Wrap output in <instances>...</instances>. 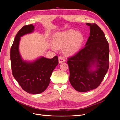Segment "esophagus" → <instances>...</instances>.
I'll return each instance as SVG.
<instances>
[{
	"mask_svg": "<svg viewBox=\"0 0 120 120\" xmlns=\"http://www.w3.org/2000/svg\"><path fill=\"white\" fill-rule=\"evenodd\" d=\"M65 61H66V60H65L63 56H59V63L60 64L65 62Z\"/></svg>",
	"mask_w": 120,
	"mask_h": 120,
	"instance_id": "1",
	"label": "esophagus"
}]
</instances>
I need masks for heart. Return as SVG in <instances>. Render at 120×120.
I'll use <instances>...</instances> for the list:
<instances>
[{
    "label": "heart",
    "mask_w": 120,
    "mask_h": 120,
    "mask_svg": "<svg viewBox=\"0 0 120 120\" xmlns=\"http://www.w3.org/2000/svg\"><path fill=\"white\" fill-rule=\"evenodd\" d=\"M84 41V37L79 32L74 30H68L56 34L52 38V42L54 46L52 49L56 51L57 49L64 48L65 53L72 55L78 52L80 49Z\"/></svg>",
    "instance_id": "heart-1"
}]
</instances>
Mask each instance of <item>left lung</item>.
I'll return each instance as SVG.
<instances>
[{
	"label": "left lung",
	"mask_w": 120,
	"mask_h": 120,
	"mask_svg": "<svg viewBox=\"0 0 120 120\" xmlns=\"http://www.w3.org/2000/svg\"><path fill=\"white\" fill-rule=\"evenodd\" d=\"M90 26V36L85 46L68 58L69 81L78 92L97 88L107 74L109 64V46L103 31L95 23Z\"/></svg>",
	"instance_id": "left-lung-1"
}]
</instances>
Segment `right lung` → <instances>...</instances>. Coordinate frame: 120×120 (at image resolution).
<instances>
[{"label":"right lung","mask_w":120,"mask_h":120,"mask_svg":"<svg viewBox=\"0 0 120 120\" xmlns=\"http://www.w3.org/2000/svg\"><path fill=\"white\" fill-rule=\"evenodd\" d=\"M33 24L24 26L17 32L10 49L12 75L22 89L30 94L41 93L48 88L54 69L59 64L56 56L52 59L40 56L33 61L24 60L19 52L21 38L34 32Z\"/></svg>","instance_id":"1"}]
</instances>
